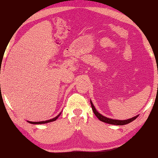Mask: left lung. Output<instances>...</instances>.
<instances>
[{"instance_id": "8db88e82", "label": "left lung", "mask_w": 158, "mask_h": 158, "mask_svg": "<svg viewBox=\"0 0 158 158\" xmlns=\"http://www.w3.org/2000/svg\"><path fill=\"white\" fill-rule=\"evenodd\" d=\"M90 104H91V108L92 110H93L94 114L96 115V117H97L98 119H99L100 121H102L103 123H108V124H112V125H116V126H123V125H126L130 123L132 121H134L135 119L138 117V115L136 116V117H132L131 119H126V120H119V119H110L108 118V117H105V116L102 115L101 114H99V112L97 111V109L95 108V107L93 105V102L90 101Z\"/></svg>"}]
</instances>
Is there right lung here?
I'll use <instances>...</instances> for the list:
<instances>
[{
	"instance_id": "1",
	"label": "right lung",
	"mask_w": 158,
	"mask_h": 158,
	"mask_svg": "<svg viewBox=\"0 0 158 158\" xmlns=\"http://www.w3.org/2000/svg\"><path fill=\"white\" fill-rule=\"evenodd\" d=\"M61 113L59 114L58 116H56V117H54V118H52L51 119H48V120H46V121H41V122H31V121H28V123H31V124H44V123H50V122H53V121L56 120V119L58 118V117L60 116Z\"/></svg>"
}]
</instances>
